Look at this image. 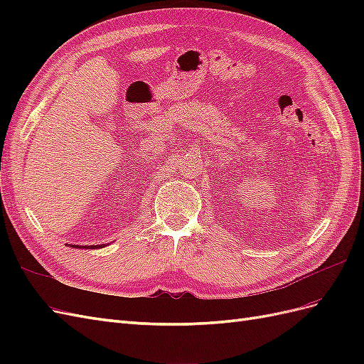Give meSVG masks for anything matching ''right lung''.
<instances>
[{
    "label": "right lung",
    "mask_w": 364,
    "mask_h": 364,
    "mask_svg": "<svg viewBox=\"0 0 364 364\" xmlns=\"http://www.w3.org/2000/svg\"><path fill=\"white\" fill-rule=\"evenodd\" d=\"M71 247H83V249H85V247H91V249H95V247H97V249H98V247H105V245H98V246H79V245L74 246V245H71Z\"/></svg>",
    "instance_id": "right-lung-1"
}]
</instances>
